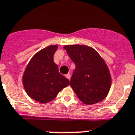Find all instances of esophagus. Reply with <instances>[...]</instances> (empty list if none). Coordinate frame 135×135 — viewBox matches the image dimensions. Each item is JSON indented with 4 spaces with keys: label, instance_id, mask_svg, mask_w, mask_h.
<instances>
[{
    "label": "esophagus",
    "instance_id": "34e87169",
    "mask_svg": "<svg viewBox=\"0 0 135 135\" xmlns=\"http://www.w3.org/2000/svg\"><path fill=\"white\" fill-rule=\"evenodd\" d=\"M65 77L67 79H69V80H70V78H71V75H70V74H66L65 75Z\"/></svg>",
    "mask_w": 135,
    "mask_h": 135
}]
</instances>
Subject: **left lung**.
Here are the masks:
<instances>
[{
    "label": "left lung",
    "mask_w": 135,
    "mask_h": 135,
    "mask_svg": "<svg viewBox=\"0 0 135 135\" xmlns=\"http://www.w3.org/2000/svg\"><path fill=\"white\" fill-rule=\"evenodd\" d=\"M64 48L76 65L70 85L79 99L88 105L102 101L111 84V74L104 59L86 45H65Z\"/></svg>",
    "instance_id": "8db88e82"
}]
</instances>
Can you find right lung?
Here are the masks:
<instances>
[{
	"instance_id": "add662e5",
	"label": "right lung",
	"mask_w": 135,
	"mask_h": 135,
	"mask_svg": "<svg viewBox=\"0 0 135 135\" xmlns=\"http://www.w3.org/2000/svg\"><path fill=\"white\" fill-rule=\"evenodd\" d=\"M57 47L50 45L38 52L24 71V89L31 98L40 103L50 102L69 85V80L59 74L58 66L53 60Z\"/></svg>"
}]
</instances>
